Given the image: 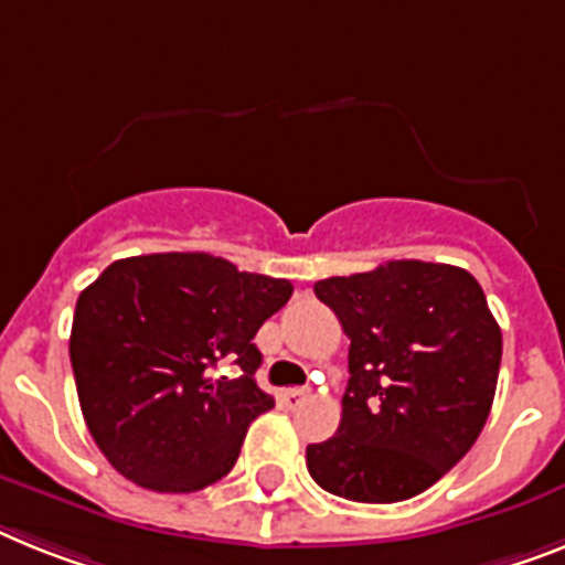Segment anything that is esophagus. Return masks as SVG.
<instances>
[{"mask_svg":"<svg viewBox=\"0 0 565 565\" xmlns=\"http://www.w3.org/2000/svg\"><path fill=\"white\" fill-rule=\"evenodd\" d=\"M307 399H310V387H290V391H284V402L290 407H298Z\"/></svg>","mask_w":565,"mask_h":565,"instance_id":"1","label":"esophagus"}]
</instances>
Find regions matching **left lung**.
I'll list each match as a JSON object with an SVG mask.
<instances>
[{
    "label": "left lung",
    "instance_id": "8db88e82",
    "mask_svg": "<svg viewBox=\"0 0 565 565\" xmlns=\"http://www.w3.org/2000/svg\"><path fill=\"white\" fill-rule=\"evenodd\" d=\"M350 339L339 434L307 471L353 502L422 494L477 443L500 376L502 333L468 269L387 260L316 281Z\"/></svg>",
    "mask_w": 565,
    "mask_h": 565
}]
</instances>
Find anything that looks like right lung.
Masks as SVG:
<instances>
[{"label":"right lung","instance_id":"1","mask_svg":"<svg viewBox=\"0 0 565 565\" xmlns=\"http://www.w3.org/2000/svg\"><path fill=\"white\" fill-rule=\"evenodd\" d=\"M290 296V281L206 253L114 260L79 292L68 344L79 407L126 480L189 494L232 471L249 422L275 405L255 382L253 339Z\"/></svg>","mask_w":565,"mask_h":565}]
</instances>
